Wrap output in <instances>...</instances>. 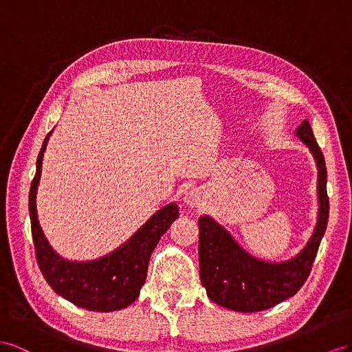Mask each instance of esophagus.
Wrapping results in <instances>:
<instances>
[{
    "label": "esophagus",
    "instance_id": "34e87169",
    "mask_svg": "<svg viewBox=\"0 0 352 352\" xmlns=\"http://www.w3.org/2000/svg\"><path fill=\"white\" fill-rule=\"evenodd\" d=\"M184 202L190 206V208H199L204 204V192L201 188H190V190L184 195Z\"/></svg>",
    "mask_w": 352,
    "mask_h": 352
}]
</instances>
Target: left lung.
<instances>
[{"instance_id": "1", "label": "left lung", "mask_w": 352, "mask_h": 352, "mask_svg": "<svg viewBox=\"0 0 352 352\" xmlns=\"http://www.w3.org/2000/svg\"><path fill=\"white\" fill-rule=\"evenodd\" d=\"M294 135L309 148L318 173L317 223L299 253L283 262H269L250 254L211 215L205 214L197 221L201 281L210 299L223 308L236 312L272 308L299 292L311 272L329 220L327 170L309 122L305 119Z\"/></svg>"}]
</instances>
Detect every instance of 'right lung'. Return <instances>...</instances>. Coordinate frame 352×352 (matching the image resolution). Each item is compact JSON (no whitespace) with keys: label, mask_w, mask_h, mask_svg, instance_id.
Wrapping results in <instances>:
<instances>
[{"label":"right lung","mask_w":352,"mask_h":352,"mask_svg":"<svg viewBox=\"0 0 352 352\" xmlns=\"http://www.w3.org/2000/svg\"><path fill=\"white\" fill-rule=\"evenodd\" d=\"M53 131L47 133L37 159V173L30 190V217L35 254L49 285L80 308L113 312L137 300L146 283L150 256L160 236L178 219V205L162 206L142 226L110 253L92 260H69L56 253L43 232L37 212V192L43 157Z\"/></svg>","instance_id":"right-lung-1"}]
</instances>
